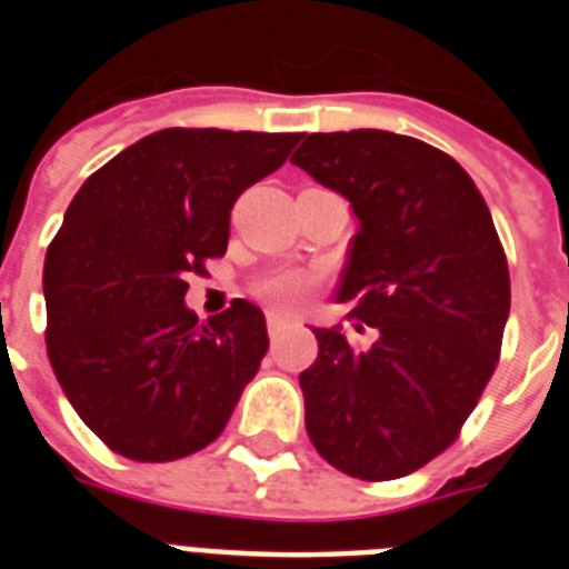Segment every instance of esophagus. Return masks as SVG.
I'll use <instances>...</instances> for the list:
<instances>
[{
  "label": "esophagus",
  "mask_w": 569,
  "mask_h": 569,
  "mask_svg": "<svg viewBox=\"0 0 569 569\" xmlns=\"http://www.w3.org/2000/svg\"><path fill=\"white\" fill-rule=\"evenodd\" d=\"M283 329H286V320L278 318V315H269V335H271V338H278Z\"/></svg>",
  "instance_id": "esophagus-1"
}]
</instances>
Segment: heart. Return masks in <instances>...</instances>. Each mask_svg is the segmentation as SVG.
I'll return each instance as SVG.
<instances>
[{
  "label": "heart",
  "mask_w": 569,
  "mask_h": 569,
  "mask_svg": "<svg viewBox=\"0 0 569 569\" xmlns=\"http://www.w3.org/2000/svg\"><path fill=\"white\" fill-rule=\"evenodd\" d=\"M257 295L280 312H295L312 295V278L303 271H278L257 283Z\"/></svg>",
  "instance_id": "1"
}]
</instances>
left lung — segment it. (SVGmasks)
I'll use <instances>...</instances> for the list:
<instances>
[{
    "label": "left lung",
    "mask_w": 569,
    "mask_h": 569,
    "mask_svg": "<svg viewBox=\"0 0 569 569\" xmlns=\"http://www.w3.org/2000/svg\"><path fill=\"white\" fill-rule=\"evenodd\" d=\"M300 140L291 162L358 217L335 295L378 329L352 349L340 326H315L306 432L346 476L392 481L441 456L476 409L510 318V269L481 191L449 154L378 128Z\"/></svg>",
    "instance_id": "obj_1"
}]
</instances>
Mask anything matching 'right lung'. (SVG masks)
<instances>
[{"mask_svg":"<svg viewBox=\"0 0 569 569\" xmlns=\"http://www.w3.org/2000/svg\"><path fill=\"white\" fill-rule=\"evenodd\" d=\"M300 134L166 128L93 171L46 254L48 358L93 435L160 463L223 432L269 349L249 300L197 323L191 271L226 254L231 206Z\"/></svg>","mask_w":569,"mask_h":569,"instance_id":"1","label":"right lung"}]
</instances>
